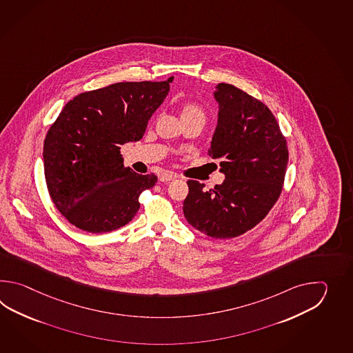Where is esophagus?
I'll use <instances>...</instances> for the list:
<instances>
[{"instance_id":"1","label":"esophagus","mask_w":353,"mask_h":353,"mask_svg":"<svg viewBox=\"0 0 353 353\" xmlns=\"http://www.w3.org/2000/svg\"><path fill=\"white\" fill-rule=\"evenodd\" d=\"M173 179H175V175L172 173H161L159 175V181H161V183H166V181Z\"/></svg>"}]
</instances>
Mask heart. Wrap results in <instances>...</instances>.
Returning <instances> with one entry per match:
<instances>
[{"mask_svg":"<svg viewBox=\"0 0 353 353\" xmlns=\"http://www.w3.org/2000/svg\"><path fill=\"white\" fill-rule=\"evenodd\" d=\"M180 117L183 122L187 121H199L203 122L205 121V112L201 105L193 101H187L180 107Z\"/></svg>","mask_w":353,"mask_h":353,"instance_id":"1","label":"heart"}]
</instances>
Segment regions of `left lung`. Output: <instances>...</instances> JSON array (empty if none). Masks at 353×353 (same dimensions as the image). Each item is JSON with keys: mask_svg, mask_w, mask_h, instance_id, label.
Returning <instances> with one entry per match:
<instances>
[{"mask_svg": "<svg viewBox=\"0 0 353 353\" xmlns=\"http://www.w3.org/2000/svg\"><path fill=\"white\" fill-rule=\"evenodd\" d=\"M216 88L219 112L208 154L219 160L225 179L210 190L188 180L183 212L198 231L227 240L268 216L283 190L289 151L268 105L232 84Z\"/></svg>", "mask_w": 353, "mask_h": 353, "instance_id": "1", "label": "left lung"}]
</instances>
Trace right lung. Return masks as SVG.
I'll use <instances>...</instances> for the list:
<instances>
[{
  "instance_id": "obj_1",
  "label": "right lung",
  "mask_w": 353,
  "mask_h": 353,
  "mask_svg": "<svg viewBox=\"0 0 353 353\" xmlns=\"http://www.w3.org/2000/svg\"><path fill=\"white\" fill-rule=\"evenodd\" d=\"M164 82L114 83L70 99L44 140L46 187L72 225L111 232L135 217L139 196L155 174L123 166L121 145L143 139L148 121L170 90Z\"/></svg>"
}]
</instances>
